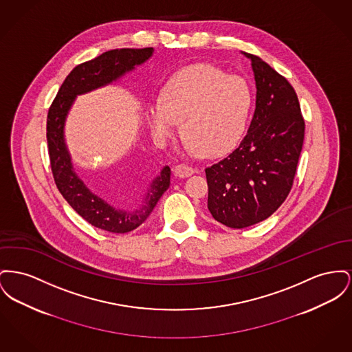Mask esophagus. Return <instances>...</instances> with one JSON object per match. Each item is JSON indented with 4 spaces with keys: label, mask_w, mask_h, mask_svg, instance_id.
Wrapping results in <instances>:
<instances>
[{
    "label": "esophagus",
    "mask_w": 352,
    "mask_h": 352,
    "mask_svg": "<svg viewBox=\"0 0 352 352\" xmlns=\"http://www.w3.org/2000/svg\"><path fill=\"white\" fill-rule=\"evenodd\" d=\"M174 174L179 178H187L194 174V168L187 165H178L174 167Z\"/></svg>",
    "instance_id": "obj_1"
}]
</instances>
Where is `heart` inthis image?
I'll list each match as a JSON object with an SVG mask.
<instances>
[{"label": "heart", "instance_id": "heart-1", "mask_svg": "<svg viewBox=\"0 0 352 352\" xmlns=\"http://www.w3.org/2000/svg\"><path fill=\"white\" fill-rule=\"evenodd\" d=\"M251 104L252 93L242 77L197 63L179 69L166 81L160 101L146 106V122L153 137L165 142L182 121L187 146L206 157H218L241 141Z\"/></svg>", "mask_w": 352, "mask_h": 352}]
</instances>
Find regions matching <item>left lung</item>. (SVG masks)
I'll return each mask as SVG.
<instances>
[{"label":"left lung","mask_w":352,"mask_h":352,"mask_svg":"<svg viewBox=\"0 0 352 352\" xmlns=\"http://www.w3.org/2000/svg\"><path fill=\"white\" fill-rule=\"evenodd\" d=\"M251 61L255 110L248 134L226 158L206 168L207 207L231 228L259 223L285 202L305 140V121L294 87L262 58Z\"/></svg>","instance_id":"8db88e82"}]
</instances>
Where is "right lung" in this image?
Masks as SVG:
<instances>
[{
    "instance_id": "1",
    "label": "right lung",
    "mask_w": 352,
    "mask_h": 352,
    "mask_svg": "<svg viewBox=\"0 0 352 352\" xmlns=\"http://www.w3.org/2000/svg\"><path fill=\"white\" fill-rule=\"evenodd\" d=\"M153 54V47L114 49L76 66L61 85L47 114L46 138L56 185L66 202L86 222L109 232L124 234L141 226L170 186L171 170L168 166L162 167L146 188L144 199L137 208L114 207L93 192L77 174L65 140V124L78 96L120 82L126 74L147 63Z\"/></svg>"
}]
</instances>
